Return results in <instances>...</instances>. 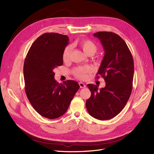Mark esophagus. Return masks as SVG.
Masks as SVG:
<instances>
[{
	"instance_id": "34e87169",
	"label": "esophagus",
	"mask_w": 154,
	"mask_h": 154,
	"mask_svg": "<svg viewBox=\"0 0 154 154\" xmlns=\"http://www.w3.org/2000/svg\"><path fill=\"white\" fill-rule=\"evenodd\" d=\"M79 85H80V88H84V87H85V86H86V85L84 84V83H82V82H79Z\"/></svg>"
}]
</instances>
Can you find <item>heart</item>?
Returning <instances> with one entry per match:
<instances>
[{"label": "heart", "instance_id": "1", "mask_svg": "<svg viewBox=\"0 0 154 154\" xmlns=\"http://www.w3.org/2000/svg\"><path fill=\"white\" fill-rule=\"evenodd\" d=\"M79 45L83 49V52L88 56L94 54L97 50V45L90 40H82L79 42ZM72 51V45H68L65 48L62 53V58L64 62L68 61L70 59ZM92 71V69L90 66H83L74 69L73 70V73L77 78L84 80L87 78V74L91 72Z\"/></svg>", "mask_w": 154, "mask_h": 154}]
</instances>
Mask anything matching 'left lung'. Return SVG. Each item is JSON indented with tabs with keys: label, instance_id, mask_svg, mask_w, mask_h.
Listing matches in <instances>:
<instances>
[{
	"label": "left lung",
	"instance_id": "left-lung-1",
	"mask_svg": "<svg viewBox=\"0 0 154 154\" xmlns=\"http://www.w3.org/2000/svg\"><path fill=\"white\" fill-rule=\"evenodd\" d=\"M103 45L105 54L97 74L104 78L105 87L88 84L91 92L86 108L92 117L110 119L117 116L127 104L132 90L134 60L127 44L112 32L94 34ZM97 76L96 78H98Z\"/></svg>",
	"mask_w": 154,
	"mask_h": 154
}]
</instances>
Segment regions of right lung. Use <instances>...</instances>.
I'll return each instance as SVG.
<instances>
[{"instance_id": "1", "label": "right lung", "mask_w": 154, "mask_h": 154, "mask_svg": "<svg viewBox=\"0 0 154 154\" xmlns=\"http://www.w3.org/2000/svg\"><path fill=\"white\" fill-rule=\"evenodd\" d=\"M66 35L46 32L31 46L24 64L25 91L35 110L42 116L56 119L63 115L80 88L77 82L59 83L54 69L63 65L62 53L68 45Z\"/></svg>"}]
</instances>
